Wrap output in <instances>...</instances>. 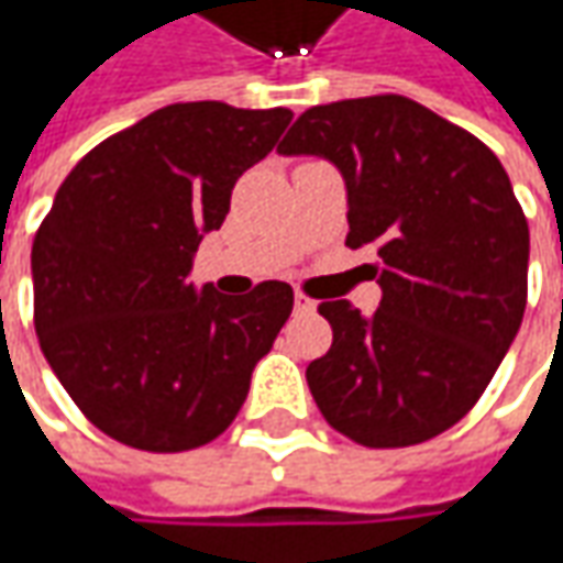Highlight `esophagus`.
I'll return each instance as SVG.
<instances>
[{
	"instance_id": "obj_1",
	"label": "esophagus",
	"mask_w": 563,
	"mask_h": 563,
	"mask_svg": "<svg viewBox=\"0 0 563 563\" xmlns=\"http://www.w3.org/2000/svg\"><path fill=\"white\" fill-rule=\"evenodd\" d=\"M294 310L297 313H316V300H310L303 291H294Z\"/></svg>"
}]
</instances>
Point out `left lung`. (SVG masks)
I'll list each match as a JSON object with an SVG mask.
<instances>
[{
	"mask_svg": "<svg viewBox=\"0 0 563 563\" xmlns=\"http://www.w3.org/2000/svg\"><path fill=\"white\" fill-rule=\"evenodd\" d=\"M347 185V247H369L373 316L325 300L307 366L325 422L366 448L442 435L486 391L527 310L530 228L486 143L398 93L313 106L278 143Z\"/></svg>",
	"mask_w": 563,
	"mask_h": 563,
	"instance_id": "1",
	"label": "left lung"
}]
</instances>
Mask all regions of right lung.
<instances>
[{
	"label": "right lung",
	"instance_id": "obj_1",
	"mask_svg": "<svg viewBox=\"0 0 563 563\" xmlns=\"http://www.w3.org/2000/svg\"><path fill=\"white\" fill-rule=\"evenodd\" d=\"M291 109L175 102L93 146L33 238V325L80 413L121 444L175 454L238 417L291 285L244 297L187 275L234 181L266 159Z\"/></svg>",
	"mask_w": 563,
	"mask_h": 563
}]
</instances>
